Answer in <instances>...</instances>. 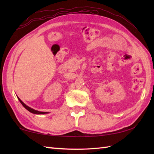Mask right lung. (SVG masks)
Here are the masks:
<instances>
[{
    "label": "right lung",
    "mask_w": 154,
    "mask_h": 154,
    "mask_svg": "<svg viewBox=\"0 0 154 154\" xmlns=\"http://www.w3.org/2000/svg\"><path fill=\"white\" fill-rule=\"evenodd\" d=\"M18 100H20V102L21 103V104H22L23 105V106H24L26 109H27L28 111H30V112H32V113H33V114H45V113H47L46 112H40V111H38V110H35L34 109H31L30 107H29V106H26V104L22 102V101L19 99V98L18 97Z\"/></svg>",
    "instance_id": "add662e5"
}]
</instances>
